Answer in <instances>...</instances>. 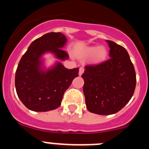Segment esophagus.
Segmentation results:
<instances>
[{
	"instance_id": "esophagus-1",
	"label": "esophagus",
	"mask_w": 149,
	"mask_h": 149,
	"mask_svg": "<svg viewBox=\"0 0 149 149\" xmlns=\"http://www.w3.org/2000/svg\"><path fill=\"white\" fill-rule=\"evenodd\" d=\"M84 66L80 67V68H79V74L81 75V74L84 73Z\"/></svg>"
}]
</instances>
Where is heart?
<instances>
[{
  "mask_svg": "<svg viewBox=\"0 0 149 149\" xmlns=\"http://www.w3.org/2000/svg\"><path fill=\"white\" fill-rule=\"evenodd\" d=\"M107 50L104 47L100 46V47H93L89 48L86 50V55L92 56L95 55V57L97 60H104L107 56Z\"/></svg>",
  "mask_w": 149,
  "mask_h": 149,
  "instance_id": "b5f03b06",
  "label": "heart"
}]
</instances>
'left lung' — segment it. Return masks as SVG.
Here are the masks:
<instances>
[{
  "label": "left lung",
  "mask_w": 149,
  "mask_h": 149,
  "mask_svg": "<svg viewBox=\"0 0 149 149\" xmlns=\"http://www.w3.org/2000/svg\"><path fill=\"white\" fill-rule=\"evenodd\" d=\"M110 57L98 64L86 65L81 77L86 108L99 115H111L125 106L136 87V72L127 51L107 40Z\"/></svg>",
  "instance_id": "left-lung-1"
}]
</instances>
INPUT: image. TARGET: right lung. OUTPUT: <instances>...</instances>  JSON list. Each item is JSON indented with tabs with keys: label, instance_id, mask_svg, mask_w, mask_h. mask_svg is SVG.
I'll list each match as a JSON object with an SVG mask.
<instances>
[{
	"label": "right lung",
	"instance_id": "add662e5",
	"mask_svg": "<svg viewBox=\"0 0 149 149\" xmlns=\"http://www.w3.org/2000/svg\"><path fill=\"white\" fill-rule=\"evenodd\" d=\"M65 42L66 38L61 33H48L35 39L22 56L15 85L18 98L29 110L45 112L56 109L65 90L78 77V68L68 69L60 63L47 72L40 68V57L45 52H52L61 60L68 58L66 51L62 49Z\"/></svg>",
	"mask_w": 149,
	"mask_h": 149
}]
</instances>
